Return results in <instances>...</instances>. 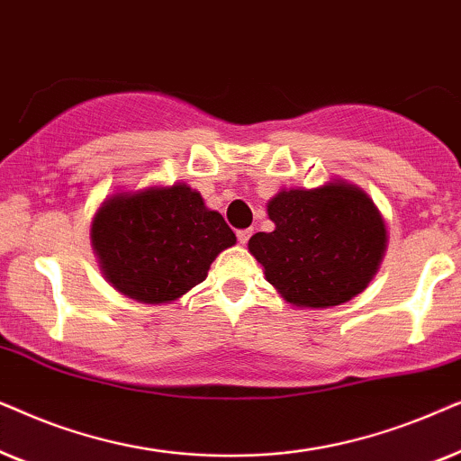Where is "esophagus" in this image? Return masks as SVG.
I'll return each mask as SVG.
<instances>
[{
    "mask_svg": "<svg viewBox=\"0 0 461 461\" xmlns=\"http://www.w3.org/2000/svg\"><path fill=\"white\" fill-rule=\"evenodd\" d=\"M250 236H253V230H240L238 231V242L247 244L250 240Z\"/></svg>",
    "mask_w": 461,
    "mask_h": 461,
    "instance_id": "esophagus-1",
    "label": "esophagus"
}]
</instances>
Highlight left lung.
I'll use <instances>...</instances> for the list:
<instances>
[{
	"label": "left lung",
	"instance_id": "left-lung-1",
	"mask_svg": "<svg viewBox=\"0 0 461 461\" xmlns=\"http://www.w3.org/2000/svg\"><path fill=\"white\" fill-rule=\"evenodd\" d=\"M267 217L274 231L255 234L249 250L269 285L294 308L348 303L375 278L388 249L375 202L341 179L280 189L267 202Z\"/></svg>",
	"mask_w": 461,
	"mask_h": 461
}]
</instances>
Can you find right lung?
I'll return each instance as SVG.
<instances>
[{
    "instance_id": "1",
    "label": "right lung",
    "mask_w": 461,
    "mask_h": 461,
    "mask_svg": "<svg viewBox=\"0 0 461 461\" xmlns=\"http://www.w3.org/2000/svg\"><path fill=\"white\" fill-rule=\"evenodd\" d=\"M98 267L139 303H173L208 276L236 234L187 183L107 195L90 223Z\"/></svg>"
}]
</instances>
